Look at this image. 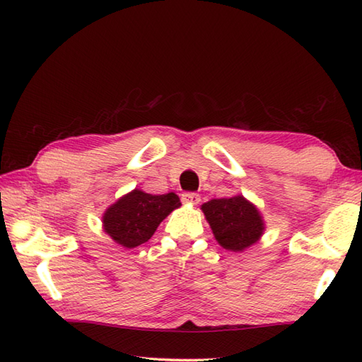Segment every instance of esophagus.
<instances>
[{
  "label": "esophagus",
  "mask_w": 362,
  "mask_h": 362,
  "mask_svg": "<svg viewBox=\"0 0 362 362\" xmlns=\"http://www.w3.org/2000/svg\"><path fill=\"white\" fill-rule=\"evenodd\" d=\"M182 202L183 204H191V205H197L201 202V196L197 193H183L182 194Z\"/></svg>",
  "instance_id": "esophagus-1"
}]
</instances>
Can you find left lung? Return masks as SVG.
<instances>
[{
  "label": "left lung",
  "instance_id": "obj_1",
  "mask_svg": "<svg viewBox=\"0 0 362 362\" xmlns=\"http://www.w3.org/2000/svg\"><path fill=\"white\" fill-rule=\"evenodd\" d=\"M201 210L210 224L214 240L226 250L244 252L264 235L263 216L257 205L243 194L211 199L201 206Z\"/></svg>",
  "mask_w": 362,
  "mask_h": 362
}]
</instances>
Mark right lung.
<instances>
[{"mask_svg":"<svg viewBox=\"0 0 362 362\" xmlns=\"http://www.w3.org/2000/svg\"><path fill=\"white\" fill-rule=\"evenodd\" d=\"M180 205L175 193L149 194L135 188L104 211L103 228L117 244L134 249L149 241L160 222Z\"/></svg>","mask_w":362,"mask_h":362,"instance_id":"obj_1","label":"right lung"}]
</instances>
